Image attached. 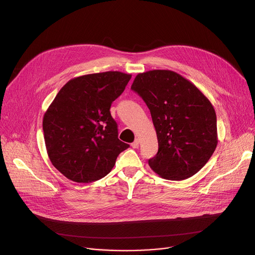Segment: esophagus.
<instances>
[{"label":"esophagus","instance_id":"34e87169","mask_svg":"<svg viewBox=\"0 0 255 255\" xmlns=\"http://www.w3.org/2000/svg\"><path fill=\"white\" fill-rule=\"evenodd\" d=\"M131 146L133 148H138L139 147V139H135L133 143H131Z\"/></svg>","mask_w":255,"mask_h":255}]
</instances>
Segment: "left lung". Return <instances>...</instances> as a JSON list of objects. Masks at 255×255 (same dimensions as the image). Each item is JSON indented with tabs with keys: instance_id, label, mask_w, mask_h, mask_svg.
Here are the masks:
<instances>
[{
	"instance_id": "left-lung-1",
	"label": "left lung",
	"mask_w": 255,
	"mask_h": 255,
	"mask_svg": "<svg viewBox=\"0 0 255 255\" xmlns=\"http://www.w3.org/2000/svg\"><path fill=\"white\" fill-rule=\"evenodd\" d=\"M131 89L147 105L156 131L158 152L148 160L151 169L169 180L196 174L218 144L210 100L192 82L168 69L138 74Z\"/></svg>"
}]
</instances>
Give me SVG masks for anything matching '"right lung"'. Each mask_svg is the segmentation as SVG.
<instances>
[{"label": "right lung", "instance_id": "1", "mask_svg": "<svg viewBox=\"0 0 255 255\" xmlns=\"http://www.w3.org/2000/svg\"><path fill=\"white\" fill-rule=\"evenodd\" d=\"M131 75L105 71L68 81L43 116L44 141L53 166L77 183H92L112 170L129 147L118 138L111 104Z\"/></svg>", "mask_w": 255, "mask_h": 255}]
</instances>
